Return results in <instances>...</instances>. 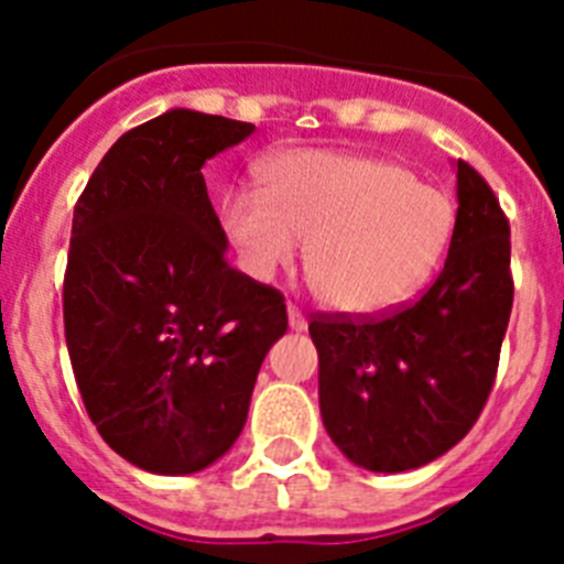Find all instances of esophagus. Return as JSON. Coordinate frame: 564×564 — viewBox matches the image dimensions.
<instances>
[{"instance_id": "esophagus-1", "label": "esophagus", "mask_w": 564, "mask_h": 564, "mask_svg": "<svg viewBox=\"0 0 564 564\" xmlns=\"http://www.w3.org/2000/svg\"><path fill=\"white\" fill-rule=\"evenodd\" d=\"M288 322H291V330L296 333H302L307 327V318L302 316V311L296 305H288Z\"/></svg>"}]
</instances>
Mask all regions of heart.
Returning <instances> with one entry per match:
<instances>
[{
    "instance_id": "b5f03b06",
    "label": "heart",
    "mask_w": 564,
    "mask_h": 564,
    "mask_svg": "<svg viewBox=\"0 0 564 564\" xmlns=\"http://www.w3.org/2000/svg\"><path fill=\"white\" fill-rule=\"evenodd\" d=\"M259 192L223 194L220 220L253 279H271L305 248V273L327 307L383 313L415 296L455 228L441 188L395 161L296 149L257 169Z\"/></svg>"
}]
</instances>
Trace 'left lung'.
<instances>
[{
	"mask_svg": "<svg viewBox=\"0 0 564 564\" xmlns=\"http://www.w3.org/2000/svg\"><path fill=\"white\" fill-rule=\"evenodd\" d=\"M511 302V228L491 186L457 161L455 231L430 291L381 316L318 313L307 327L333 443L387 475L449 452L495 387Z\"/></svg>",
	"mask_w": 564,
	"mask_h": 564,
	"instance_id": "obj_1",
	"label": "left lung"
}]
</instances>
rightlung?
I'll return each mask as SVG.
<instances>
[{
  "label": "right lung",
  "mask_w": 564,
  "mask_h": 564,
  "mask_svg": "<svg viewBox=\"0 0 564 564\" xmlns=\"http://www.w3.org/2000/svg\"><path fill=\"white\" fill-rule=\"evenodd\" d=\"M253 132L169 109L112 143L73 212L64 336L98 435L152 475L220 460L248 417L285 296L228 265L203 163Z\"/></svg>",
  "instance_id": "right-lung-1"
}]
</instances>
